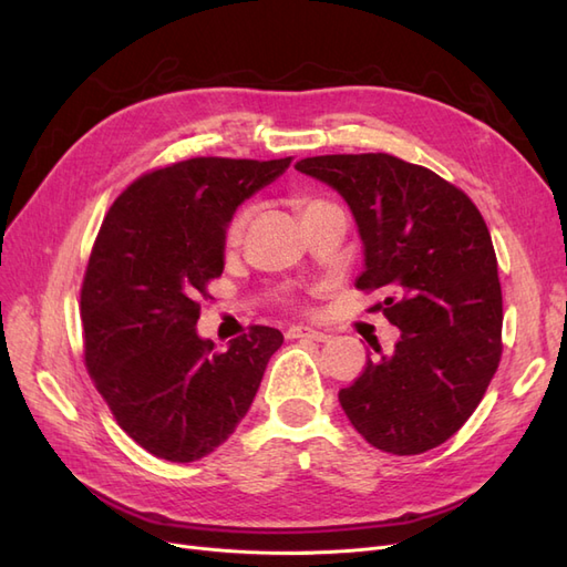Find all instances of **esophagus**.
I'll use <instances>...</instances> for the list:
<instances>
[{
    "label": "esophagus",
    "mask_w": 567,
    "mask_h": 567,
    "mask_svg": "<svg viewBox=\"0 0 567 567\" xmlns=\"http://www.w3.org/2000/svg\"><path fill=\"white\" fill-rule=\"evenodd\" d=\"M288 338H305V340H317V342H323L329 340V333L326 331H319V329H312V326H290Z\"/></svg>",
    "instance_id": "esophagus-1"
}]
</instances>
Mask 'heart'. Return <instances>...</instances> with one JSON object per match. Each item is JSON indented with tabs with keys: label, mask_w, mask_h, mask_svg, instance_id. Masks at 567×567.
<instances>
[{
	"label": "heart",
	"mask_w": 567,
	"mask_h": 567,
	"mask_svg": "<svg viewBox=\"0 0 567 567\" xmlns=\"http://www.w3.org/2000/svg\"><path fill=\"white\" fill-rule=\"evenodd\" d=\"M300 205V210L302 213H307V210H315V208H321V200H300L298 203ZM246 221H248V213H241V215H236L234 217V221L229 225V231H227V244L229 246H236L238 241H241V236H244V229H246Z\"/></svg>",
	"instance_id": "1"
}]
</instances>
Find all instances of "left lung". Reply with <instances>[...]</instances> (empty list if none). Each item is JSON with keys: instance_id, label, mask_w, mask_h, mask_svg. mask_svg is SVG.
Instances as JSON below:
<instances>
[{"instance_id": "8db88e82", "label": "left lung", "mask_w": 567, "mask_h": 567, "mask_svg": "<svg viewBox=\"0 0 567 567\" xmlns=\"http://www.w3.org/2000/svg\"><path fill=\"white\" fill-rule=\"evenodd\" d=\"M342 196L364 244L357 288L402 331L338 392L354 431L390 454H421L468 421L499 367L502 286L483 215L427 167L388 153L296 165Z\"/></svg>"}]
</instances>
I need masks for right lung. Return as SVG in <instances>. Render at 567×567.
<instances>
[{
  "mask_svg": "<svg viewBox=\"0 0 567 567\" xmlns=\"http://www.w3.org/2000/svg\"><path fill=\"white\" fill-rule=\"evenodd\" d=\"M290 161L192 158L136 179L101 225L84 274V359L117 425L153 456L215 452L241 419L284 336L252 326L227 350L200 338L205 286L225 271L238 205Z\"/></svg>",
  "mask_w": 567,
  "mask_h": 567,
  "instance_id": "right-lung-1",
  "label": "right lung"
}]
</instances>
